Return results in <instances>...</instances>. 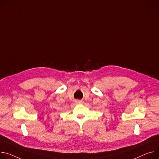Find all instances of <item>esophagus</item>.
<instances>
[{"mask_svg": "<svg viewBox=\"0 0 159 159\" xmlns=\"http://www.w3.org/2000/svg\"><path fill=\"white\" fill-rule=\"evenodd\" d=\"M75 102L76 103H77V104H80V103H83V102L82 100H79V99H76L75 101Z\"/></svg>", "mask_w": 159, "mask_h": 159, "instance_id": "esophagus-1", "label": "esophagus"}]
</instances>
